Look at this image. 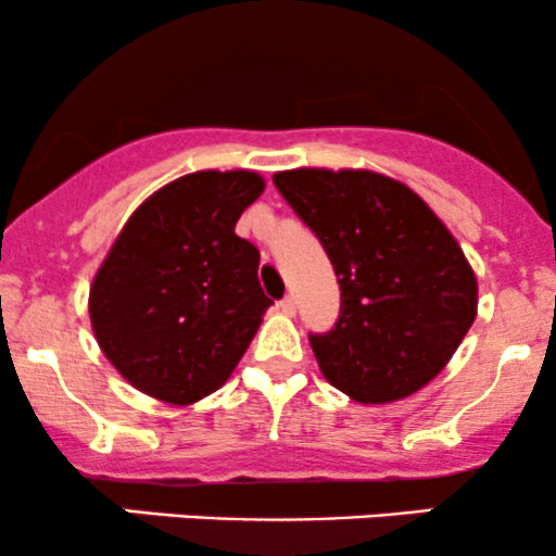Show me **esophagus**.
<instances>
[{
  "label": "esophagus",
  "instance_id": "34e87169",
  "mask_svg": "<svg viewBox=\"0 0 556 556\" xmlns=\"http://www.w3.org/2000/svg\"><path fill=\"white\" fill-rule=\"evenodd\" d=\"M279 311H282L285 316H295V311H298V303H295V298H292V295H287V298L279 300Z\"/></svg>",
  "mask_w": 556,
  "mask_h": 556
}]
</instances>
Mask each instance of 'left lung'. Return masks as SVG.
I'll use <instances>...</instances> for the list:
<instances>
[{"instance_id": "8db88e82", "label": "left lung", "mask_w": 556, "mask_h": 556, "mask_svg": "<svg viewBox=\"0 0 556 556\" xmlns=\"http://www.w3.org/2000/svg\"><path fill=\"white\" fill-rule=\"evenodd\" d=\"M274 185L316 232L342 290L340 318L311 348L331 387L387 405L450 363L478 311L460 242L407 185L371 169L300 167Z\"/></svg>"}]
</instances>
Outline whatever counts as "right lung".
Returning a JSON list of instances; mask_svg holds the SVG:
<instances>
[{
  "label": "right lung",
  "instance_id": "obj_1",
  "mask_svg": "<svg viewBox=\"0 0 556 556\" xmlns=\"http://www.w3.org/2000/svg\"><path fill=\"white\" fill-rule=\"evenodd\" d=\"M251 169L177 177L130 214L96 271L88 314L106 361L138 392L193 405L232 376L271 300L258 251L235 235L264 193Z\"/></svg>",
  "mask_w": 556,
  "mask_h": 556
}]
</instances>
